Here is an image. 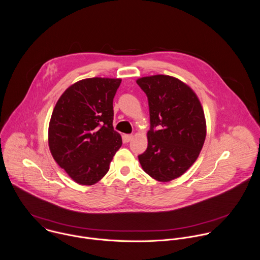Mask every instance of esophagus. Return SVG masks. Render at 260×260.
<instances>
[{"label": "esophagus", "mask_w": 260, "mask_h": 260, "mask_svg": "<svg viewBox=\"0 0 260 260\" xmlns=\"http://www.w3.org/2000/svg\"><path fill=\"white\" fill-rule=\"evenodd\" d=\"M132 138H133L132 134H126V135L123 136V139H124L125 142H130L132 140Z\"/></svg>", "instance_id": "34e87169"}]
</instances>
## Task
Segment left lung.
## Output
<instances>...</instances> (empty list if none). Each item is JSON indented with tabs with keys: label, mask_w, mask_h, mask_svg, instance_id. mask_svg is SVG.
Masks as SVG:
<instances>
[{
	"label": "left lung",
	"mask_w": 260,
	"mask_h": 260,
	"mask_svg": "<svg viewBox=\"0 0 260 260\" xmlns=\"http://www.w3.org/2000/svg\"><path fill=\"white\" fill-rule=\"evenodd\" d=\"M148 98V146L138 156L143 170L160 182L179 176L196 161L206 137L201 103L177 78L154 75L138 79Z\"/></svg>",
	"instance_id": "1"
}]
</instances>
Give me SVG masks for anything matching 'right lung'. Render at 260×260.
Returning a JSON list of instances; mask_svg holds the SVG:
<instances>
[{
  "mask_svg": "<svg viewBox=\"0 0 260 260\" xmlns=\"http://www.w3.org/2000/svg\"><path fill=\"white\" fill-rule=\"evenodd\" d=\"M121 79L88 78L59 98L49 124L51 154L75 182L93 185L109 170L122 145L113 128V99Z\"/></svg>",
  "mask_w": 260,
  "mask_h": 260,
  "instance_id": "add662e5",
  "label": "right lung"
}]
</instances>
